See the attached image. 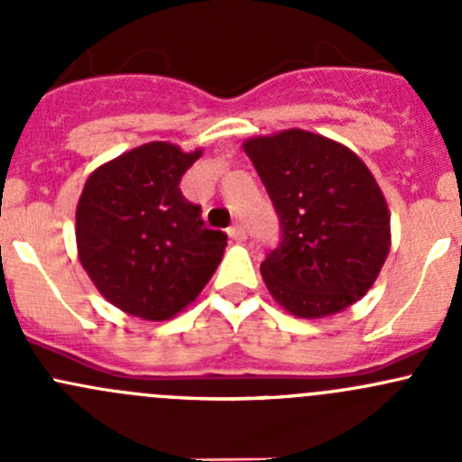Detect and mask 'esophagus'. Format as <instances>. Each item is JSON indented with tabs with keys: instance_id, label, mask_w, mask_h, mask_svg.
<instances>
[{
	"instance_id": "obj_1",
	"label": "esophagus",
	"mask_w": 462,
	"mask_h": 462,
	"mask_svg": "<svg viewBox=\"0 0 462 462\" xmlns=\"http://www.w3.org/2000/svg\"><path fill=\"white\" fill-rule=\"evenodd\" d=\"M227 235H230V239H235V241H245L248 232H245V227L241 226V223H235L232 227H227Z\"/></svg>"
}]
</instances>
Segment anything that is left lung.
Segmentation results:
<instances>
[{
    "instance_id": "8db88e82",
    "label": "left lung",
    "mask_w": 462,
    "mask_h": 462,
    "mask_svg": "<svg viewBox=\"0 0 462 462\" xmlns=\"http://www.w3.org/2000/svg\"><path fill=\"white\" fill-rule=\"evenodd\" d=\"M282 226L261 263L270 295L297 318L356 304L389 254V209L369 167L304 129L244 143Z\"/></svg>"
}]
</instances>
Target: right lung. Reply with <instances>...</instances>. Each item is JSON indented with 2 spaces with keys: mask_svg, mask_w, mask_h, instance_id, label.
Segmentation results:
<instances>
[{
  "mask_svg": "<svg viewBox=\"0 0 462 462\" xmlns=\"http://www.w3.org/2000/svg\"><path fill=\"white\" fill-rule=\"evenodd\" d=\"M201 156L147 143L97 167L76 212L80 263L105 300L136 318H174L217 270L227 235L203 226L180 179Z\"/></svg>",
  "mask_w": 462,
  "mask_h": 462,
  "instance_id": "obj_1",
  "label": "right lung"
}]
</instances>
